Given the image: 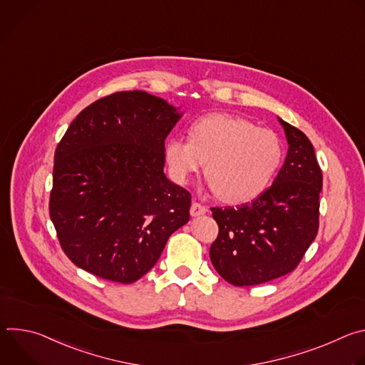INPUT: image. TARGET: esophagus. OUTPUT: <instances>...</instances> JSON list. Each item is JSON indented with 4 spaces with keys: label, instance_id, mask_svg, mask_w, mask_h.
Returning a JSON list of instances; mask_svg holds the SVG:
<instances>
[{
    "label": "esophagus",
    "instance_id": "1",
    "mask_svg": "<svg viewBox=\"0 0 365 365\" xmlns=\"http://www.w3.org/2000/svg\"><path fill=\"white\" fill-rule=\"evenodd\" d=\"M206 212H207V210L203 205H200L197 202H192V206H190V215L192 217H199V215H203Z\"/></svg>",
    "mask_w": 365,
    "mask_h": 365
}]
</instances>
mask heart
I'll use <instances>...</instances> for the list:
<instances>
[{
  "instance_id": "b5f03b06",
  "label": "heart",
  "mask_w": 365,
  "mask_h": 365,
  "mask_svg": "<svg viewBox=\"0 0 365 365\" xmlns=\"http://www.w3.org/2000/svg\"><path fill=\"white\" fill-rule=\"evenodd\" d=\"M172 178L187 183L205 168L220 199L242 205L257 199L272 183L283 158L276 133L224 113L197 118L189 128V140L173 137L165 145Z\"/></svg>"
}]
</instances>
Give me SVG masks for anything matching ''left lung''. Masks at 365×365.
Listing matches in <instances>:
<instances>
[{
	"label": "left lung",
	"instance_id": "left-lung-1",
	"mask_svg": "<svg viewBox=\"0 0 365 365\" xmlns=\"http://www.w3.org/2000/svg\"><path fill=\"white\" fill-rule=\"evenodd\" d=\"M289 150L273 185L250 205L212 207L220 234L211 262L234 286H255L296 269L319 227L322 172L309 138L277 118Z\"/></svg>",
	"mask_w": 365,
	"mask_h": 365
}]
</instances>
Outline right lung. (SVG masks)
<instances>
[{
  "mask_svg": "<svg viewBox=\"0 0 365 365\" xmlns=\"http://www.w3.org/2000/svg\"><path fill=\"white\" fill-rule=\"evenodd\" d=\"M179 108L144 91L91 103L58 144L50 218L65 254L106 280L133 283L189 221L190 193L165 175Z\"/></svg>",
  "mask_w": 365,
  "mask_h": 365,
  "instance_id": "obj_1",
  "label": "right lung"
}]
</instances>
